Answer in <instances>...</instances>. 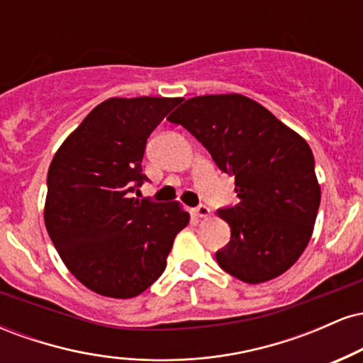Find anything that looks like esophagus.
I'll use <instances>...</instances> for the list:
<instances>
[{
    "instance_id": "obj_1",
    "label": "esophagus",
    "mask_w": 363,
    "mask_h": 363,
    "mask_svg": "<svg viewBox=\"0 0 363 363\" xmlns=\"http://www.w3.org/2000/svg\"><path fill=\"white\" fill-rule=\"evenodd\" d=\"M194 215L198 216V218H206V216L210 215V208L206 205H198L194 208Z\"/></svg>"
}]
</instances>
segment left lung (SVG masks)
I'll list each match as a JSON object with an SVG mask.
<instances>
[{"instance_id": "obj_1", "label": "left lung", "mask_w": 363, "mask_h": 363, "mask_svg": "<svg viewBox=\"0 0 363 363\" xmlns=\"http://www.w3.org/2000/svg\"><path fill=\"white\" fill-rule=\"evenodd\" d=\"M167 119L235 177L239 203L216 211L230 225V240L215 254L220 268L245 283L285 273L309 244L320 203L307 141L239 94L193 97Z\"/></svg>"}]
</instances>
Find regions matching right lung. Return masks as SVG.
<instances>
[{
    "mask_svg": "<svg viewBox=\"0 0 363 363\" xmlns=\"http://www.w3.org/2000/svg\"><path fill=\"white\" fill-rule=\"evenodd\" d=\"M181 99H109L54 155L44 220L66 268L86 289L114 298L158 280L174 239L189 223L177 203L131 198L148 177L147 140Z\"/></svg>",
    "mask_w": 363,
    "mask_h": 363,
    "instance_id": "right-lung-1",
    "label": "right lung"
}]
</instances>
